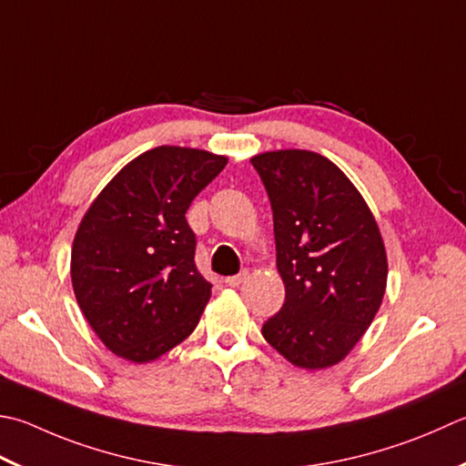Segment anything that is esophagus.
I'll return each mask as SVG.
<instances>
[{
  "label": "esophagus",
  "instance_id": "obj_1",
  "mask_svg": "<svg viewBox=\"0 0 466 466\" xmlns=\"http://www.w3.org/2000/svg\"><path fill=\"white\" fill-rule=\"evenodd\" d=\"M248 279V270H242L240 275H236V277H228V279H224V282L228 287H240L242 282Z\"/></svg>",
  "mask_w": 466,
  "mask_h": 466
}]
</instances>
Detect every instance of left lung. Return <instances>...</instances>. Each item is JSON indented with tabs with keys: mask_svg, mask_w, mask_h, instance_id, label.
<instances>
[{
	"mask_svg": "<svg viewBox=\"0 0 466 466\" xmlns=\"http://www.w3.org/2000/svg\"><path fill=\"white\" fill-rule=\"evenodd\" d=\"M250 163L270 199L285 282V305L262 335L297 368H331L358 345L384 300L388 257L378 222L323 155L279 149Z\"/></svg>",
	"mask_w": 466,
	"mask_h": 466,
	"instance_id": "8db88e82",
	"label": "left lung"
}]
</instances>
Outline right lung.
<instances>
[{"mask_svg": "<svg viewBox=\"0 0 466 466\" xmlns=\"http://www.w3.org/2000/svg\"><path fill=\"white\" fill-rule=\"evenodd\" d=\"M226 163V155L161 145L127 163L82 216L72 289L118 358L155 361L196 329L212 285L196 268L186 212Z\"/></svg>", "mask_w": 466, "mask_h": 466, "instance_id": "add662e5", "label": "right lung"}]
</instances>
